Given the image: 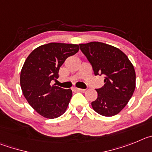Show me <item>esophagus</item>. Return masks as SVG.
I'll list each match as a JSON object with an SVG mask.
<instances>
[{"label":"esophagus","instance_id":"obj_1","mask_svg":"<svg viewBox=\"0 0 152 152\" xmlns=\"http://www.w3.org/2000/svg\"><path fill=\"white\" fill-rule=\"evenodd\" d=\"M73 91H85V89H83V88H73Z\"/></svg>","mask_w":152,"mask_h":152}]
</instances>
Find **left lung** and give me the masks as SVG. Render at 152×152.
<instances>
[{
  "instance_id": "8db88e82",
  "label": "left lung",
  "mask_w": 152,
  "mask_h": 152,
  "mask_svg": "<svg viewBox=\"0 0 152 152\" xmlns=\"http://www.w3.org/2000/svg\"><path fill=\"white\" fill-rule=\"evenodd\" d=\"M91 64L95 75L105 76L103 87L96 89L98 98L91 102L95 112L104 117L120 113L136 88V72L128 57L116 47L98 42L79 44Z\"/></svg>"
}]
</instances>
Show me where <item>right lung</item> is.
Instances as JSON below:
<instances>
[{"label": "right lung", "instance_id": "obj_1", "mask_svg": "<svg viewBox=\"0 0 152 152\" xmlns=\"http://www.w3.org/2000/svg\"><path fill=\"white\" fill-rule=\"evenodd\" d=\"M78 45L51 43L43 45L28 56L20 73L22 91L30 106L42 117L54 119L65 113L72 90L50 86L67 57L79 51Z\"/></svg>", "mask_w": 152, "mask_h": 152}]
</instances>
